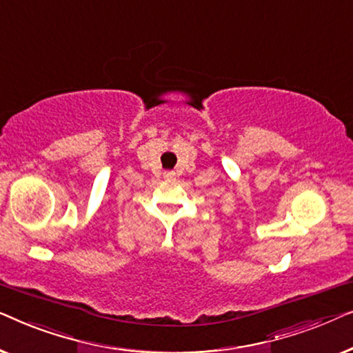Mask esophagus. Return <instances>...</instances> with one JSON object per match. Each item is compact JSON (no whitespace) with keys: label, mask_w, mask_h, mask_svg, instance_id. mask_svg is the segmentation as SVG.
<instances>
[{"label":"esophagus","mask_w":353,"mask_h":353,"mask_svg":"<svg viewBox=\"0 0 353 353\" xmlns=\"http://www.w3.org/2000/svg\"><path fill=\"white\" fill-rule=\"evenodd\" d=\"M175 172H163V178H165V180H168V181H172V180H175Z\"/></svg>","instance_id":"obj_1"}]
</instances>
